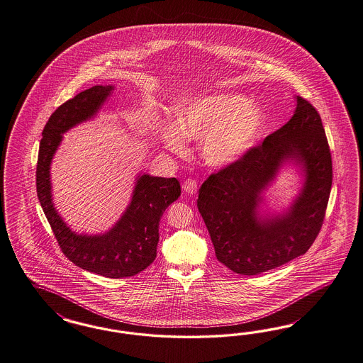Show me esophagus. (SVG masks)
Here are the masks:
<instances>
[{
    "label": "esophagus",
    "instance_id": "esophagus-1",
    "mask_svg": "<svg viewBox=\"0 0 363 363\" xmlns=\"http://www.w3.org/2000/svg\"><path fill=\"white\" fill-rule=\"evenodd\" d=\"M197 188H199V184H197V181H196V179H193V178H188V179L182 184V189H184V191H185V193H188V194H193V193H196V191H197Z\"/></svg>",
    "mask_w": 363,
    "mask_h": 363
}]
</instances>
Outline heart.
Segmentation results:
<instances>
[{
	"label": "heart",
	"mask_w": 363,
	"mask_h": 363,
	"mask_svg": "<svg viewBox=\"0 0 363 363\" xmlns=\"http://www.w3.org/2000/svg\"><path fill=\"white\" fill-rule=\"evenodd\" d=\"M267 116L259 106L238 94H212L182 103L175 110L174 127L162 131L169 150L185 151L184 139L205 137L202 157L212 166L236 162L256 143Z\"/></svg>",
	"instance_id": "1"
}]
</instances>
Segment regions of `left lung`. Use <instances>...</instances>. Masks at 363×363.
Here are the masks:
<instances>
[{"instance_id": "obj_1", "label": "left lung", "mask_w": 363, "mask_h": 363, "mask_svg": "<svg viewBox=\"0 0 363 363\" xmlns=\"http://www.w3.org/2000/svg\"><path fill=\"white\" fill-rule=\"evenodd\" d=\"M288 157L303 164L305 188L291 213L260 220L255 212L259 193ZM331 185L333 161L320 115L296 96V110L286 125L201 185L197 206L218 262L252 276L304 255L323 225Z\"/></svg>"}]
</instances>
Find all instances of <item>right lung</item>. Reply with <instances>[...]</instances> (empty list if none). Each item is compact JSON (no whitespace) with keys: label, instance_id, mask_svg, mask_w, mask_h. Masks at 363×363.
<instances>
[{"label":"right lung","instance_id":"right-lung-1","mask_svg":"<svg viewBox=\"0 0 363 363\" xmlns=\"http://www.w3.org/2000/svg\"><path fill=\"white\" fill-rule=\"evenodd\" d=\"M111 89V86L88 88L50 115L38 149L36 188L41 208L65 257L88 272L118 279L137 275L155 260L160 220L167 206L181 196V185L177 178L140 175L130 206L108 233L83 236L65 225L50 197L52 157L62 142V134L96 113Z\"/></svg>","mask_w":363,"mask_h":363}]
</instances>
